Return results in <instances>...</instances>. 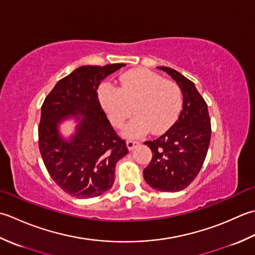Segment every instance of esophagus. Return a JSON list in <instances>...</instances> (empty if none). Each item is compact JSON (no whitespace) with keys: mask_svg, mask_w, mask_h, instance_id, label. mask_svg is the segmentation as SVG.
<instances>
[{"mask_svg":"<svg viewBox=\"0 0 255 255\" xmlns=\"http://www.w3.org/2000/svg\"><path fill=\"white\" fill-rule=\"evenodd\" d=\"M137 144H139V142L134 141V139H131V138L128 139V141H127V146H128V149H133L135 145H137Z\"/></svg>","mask_w":255,"mask_h":255,"instance_id":"1","label":"esophagus"}]
</instances>
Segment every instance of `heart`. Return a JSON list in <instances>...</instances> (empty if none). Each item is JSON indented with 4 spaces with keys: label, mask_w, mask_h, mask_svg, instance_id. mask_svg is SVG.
<instances>
[{
    "label": "heart",
    "mask_w": 255,
    "mask_h": 255,
    "mask_svg": "<svg viewBox=\"0 0 255 255\" xmlns=\"http://www.w3.org/2000/svg\"><path fill=\"white\" fill-rule=\"evenodd\" d=\"M98 98L109 120L120 128L133 113L123 134L138 137L152 131L160 134L177 120L183 107V95L176 82L166 80L148 69H133L120 77L119 89L109 82L98 89Z\"/></svg>",
    "instance_id": "1"
}]
</instances>
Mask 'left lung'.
I'll return each mask as SVG.
<instances>
[{
	"label": "left lung",
	"mask_w": 255,
	"mask_h": 255,
	"mask_svg": "<svg viewBox=\"0 0 255 255\" xmlns=\"http://www.w3.org/2000/svg\"><path fill=\"white\" fill-rule=\"evenodd\" d=\"M157 68L177 82L183 92V110L167 132L145 142L153 157L143 175L154 189L179 191L193 183L204 165L211 137L210 117L193 81L168 67Z\"/></svg>",
	"instance_id": "left-lung-1"
}]
</instances>
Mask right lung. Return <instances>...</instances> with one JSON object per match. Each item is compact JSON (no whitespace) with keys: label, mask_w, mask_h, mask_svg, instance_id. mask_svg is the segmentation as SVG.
I'll return each instance as SVG.
<instances>
[{"label":"right lung","mask_w":255,"mask_h":255,"mask_svg":"<svg viewBox=\"0 0 255 255\" xmlns=\"http://www.w3.org/2000/svg\"><path fill=\"white\" fill-rule=\"evenodd\" d=\"M124 66H81L57 82L41 106V158L55 183L77 198H92L110 189L118 160L128 152L126 141L102 110L97 92L105 78ZM67 116H75L78 121L69 141L58 132V126Z\"/></svg>","instance_id":"add662e5"}]
</instances>
